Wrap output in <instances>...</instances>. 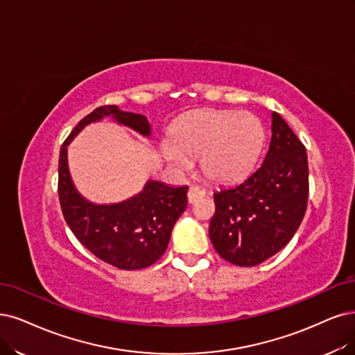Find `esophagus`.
<instances>
[{
	"label": "esophagus",
	"instance_id": "obj_1",
	"mask_svg": "<svg viewBox=\"0 0 355 355\" xmlns=\"http://www.w3.org/2000/svg\"><path fill=\"white\" fill-rule=\"evenodd\" d=\"M203 196H205V190L202 187H199V186H191L189 189V193H187V198H189L190 203H194L196 200L202 199Z\"/></svg>",
	"mask_w": 355,
	"mask_h": 355
}]
</instances>
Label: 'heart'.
<instances>
[{"mask_svg":"<svg viewBox=\"0 0 355 355\" xmlns=\"http://www.w3.org/2000/svg\"><path fill=\"white\" fill-rule=\"evenodd\" d=\"M265 143V128L250 112L202 111L182 121L164 144L166 161L178 169L189 157L200 156L203 174L216 182L240 180L257 161Z\"/></svg>","mask_w":355,"mask_h":355,"instance_id":"obj_1","label":"heart"}]
</instances>
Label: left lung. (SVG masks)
Returning <instances> with one entry per match:
<instances>
[{"instance_id":"left-lung-1","label":"left lung","mask_w":355,"mask_h":355,"mask_svg":"<svg viewBox=\"0 0 355 355\" xmlns=\"http://www.w3.org/2000/svg\"><path fill=\"white\" fill-rule=\"evenodd\" d=\"M309 199L306 146L278 114L263 164L244 181L214 193L209 235L216 253L252 268L277 254L294 237Z\"/></svg>"}]
</instances>
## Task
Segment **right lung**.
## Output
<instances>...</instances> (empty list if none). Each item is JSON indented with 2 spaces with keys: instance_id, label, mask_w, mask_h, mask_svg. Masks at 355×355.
Instances as JSON below:
<instances>
[{
  "instance_id": "obj_1",
  "label": "right lung",
  "mask_w": 355,
  "mask_h": 355,
  "mask_svg": "<svg viewBox=\"0 0 355 355\" xmlns=\"http://www.w3.org/2000/svg\"><path fill=\"white\" fill-rule=\"evenodd\" d=\"M103 115L150 135L148 118L141 114L103 105L80 120L64 140L58 161V198L65 222L87 250L118 269L136 270L153 265L165 253L171 231L187 207V186L168 187L149 181L135 198L116 205H92L73 186L67 168V146L86 124Z\"/></svg>"
}]
</instances>
